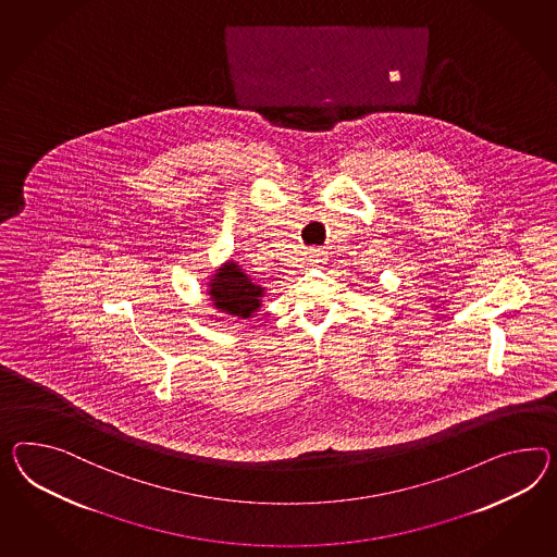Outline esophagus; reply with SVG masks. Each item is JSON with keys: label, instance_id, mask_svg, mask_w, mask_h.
Instances as JSON below:
<instances>
[{"label": "esophagus", "instance_id": "34e87169", "mask_svg": "<svg viewBox=\"0 0 557 557\" xmlns=\"http://www.w3.org/2000/svg\"><path fill=\"white\" fill-rule=\"evenodd\" d=\"M314 262H323V257H325V252L323 250H313Z\"/></svg>", "mask_w": 557, "mask_h": 557}]
</instances>
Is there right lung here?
Instances as JSON below:
<instances>
[{"mask_svg":"<svg viewBox=\"0 0 557 557\" xmlns=\"http://www.w3.org/2000/svg\"><path fill=\"white\" fill-rule=\"evenodd\" d=\"M208 295L218 311L248 319L260 309L264 288L257 285L238 262L228 260L212 276L208 285Z\"/></svg>","mask_w":557,"mask_h":557,"instance_id":"right-lung-1","label":"right lung"}]
</instances>
